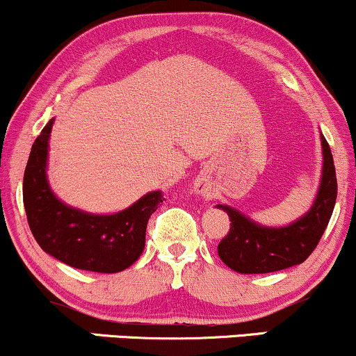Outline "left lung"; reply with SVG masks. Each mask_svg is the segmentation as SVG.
<instances>
[{
  "label": "left lung",
  "mask_w": 356,
  "mask_h": 356,
  "mask_svg": "<svg viewBox=\"0 0 356 356\" xmlns=\"http://www.w3.org/2000/svg\"><path fill=\"white\" fill-rule=\"evenodd\" d=\"M323 172L312 209L284 227H264L239 211L218 204L231 220L229 232L220 239L218 252L226 266L243 275L281 271L296 266L314 251L332 218L337 202V172L328 142L321 136Z\"/></svg>",
  "instance_id": "obj_1"
}]
</instances>
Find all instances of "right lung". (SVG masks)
I'll use <instances>...</instances> for the list:
<instances>
[{"label":"right lung","instance_id":"right-lung-1","mask_svg":"<svg viewBox=\"0 0 356 356\" xmlns=\"http://www.w3.org/2000/svg\"><path fill=\"white\" fill-rule=\"evenodd\" d=\"M53 120L44 125L23 177V204L36 243L44 252L76 269L95 273L124 271L145 246L149 218L164 201L161 191L138 199L125 211L110 216L88 214L56 199L47 179L48 138Z\"/></svg>","mask_w":356,"mask_h":356}]
</instances>
